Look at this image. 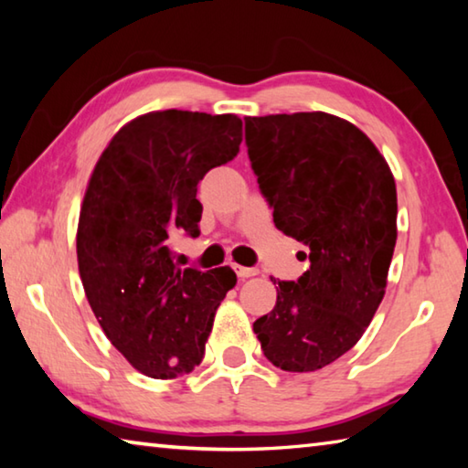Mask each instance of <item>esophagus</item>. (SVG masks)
Wrapping results in <instances>:
<instances>
[{
    "label": "esophagus",
    "mask_w": 468,
    "mask_h": 468,
    "mask_svg": "<svg viewBox=\"0 0 468 468\" xmlns=\"http://www.w3.org/2000/svg\"><path fill=\"white\" fill-rule=\"evenodd\" d=\"M235 272H237V276H239L241 281H245V279H251V276H256L258 274V268H248V266H237L235 264Z\"/></svg>",
    "instance_id": "34e87169"
}]
</instances>
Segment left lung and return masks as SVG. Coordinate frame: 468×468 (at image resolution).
I'll list each match as a JSON object with an SVG mask.
<instances>
[{
    "label": "left lung",
    "mask_w": 468,
    "mask_h": 468,
    "mask_svg": "<svg viewBox=\"0 0 468 468\" xmlns=\"http://www.w3.org/2000/svg\"><path fill=\"white\" fill-rule=\"evenodd\" d=\"M245 144L276 229L310 248V268L274 281V310L253 332L272 366L322 369L357 345L384 299L392 171L357 125L324 111L245 117Z\"/></svg>",
    "instance_id": "left-lung-1"
}]
</instances>
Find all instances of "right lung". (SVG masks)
<instances>
[{"label":"right lung","instance_id":"right-lung-1","mask_svg":"<svg viewBox=\"0 0 468 468\" xmlns=\"http://www.w3.org/2000/svg\"><path fill=\"white\" fill-rule=\"evenodd\" d=\"M233 113L150 111L115 133L86 186L76 233L82 287L105 336L140 374L173 379L200 366L237 276L173 262L177 235H200L197 184L239 153Z\"/></svg>","mask_w":468,"mask_h":468}]
</instances>
